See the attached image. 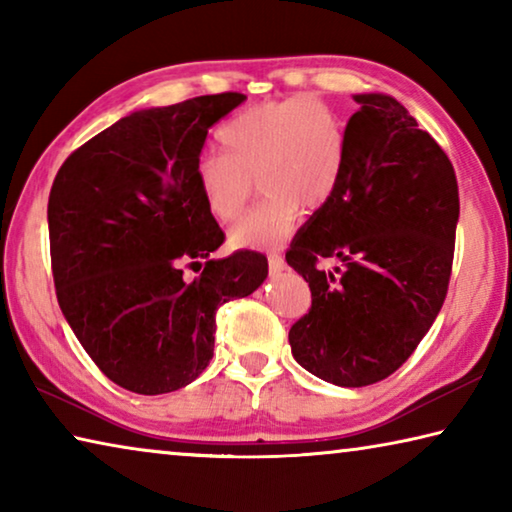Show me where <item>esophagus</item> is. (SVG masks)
Returning <instances> with one entry per match:
<instances>
[{"mask_svg":"<svg viewBox=\"0 0 512 512\" xmlns=\"http://www.w3.org/2000/svg\"><path fill=\"white\" fill-rule=\"evenodd\" d=\"M268 268H271V273H280L284 268V257L280 255V250H271L268 253Z\"/></svg>","mask_w":512,"mask_h":512,"instance_id":"obj_1","label":"esophagus"}]
</instances>
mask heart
Returning <instances> with one entry per match:
<instances>
[{
    "label": "heart",
    "instance_id": "1",
    "mask_svg": "<svg viewBox=\"0 0 512 512\" xmlns=\"http://www.w3.org/2000/svg\"><path fill=\"white\" fill-rule=\"evenodd\" d=\"M223 153L194 167L205 210L232 223L246 212L255 180L266 194L232 230L239 246H275L298 221L300 207L323 210L348 167V124L316 97L268 101L239 112L219 131Z\"/></svg>",
    "mask_w": 512,
    "mask_h": 512
}]
</instances>
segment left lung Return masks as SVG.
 Segmentation results:
<instances>
[{"instance_id": "8db88e82", "label": "left lung", "mask_w": 512, "mask_h": 512, "mask_svg": "<svg viewBox=\"0 0 512 512\" xmlns=\"http://www.w3.org/2000/svg\"><path fill=\"white\" fill-rule=\"evenodd\" d=\"M339 192L287 250L311 307L289 329L311 375L377 384L418 348L452 277L458 183L447 153L386 94H357ZM334 258L332 272L319 266Z\"/></svg>"}]
</instances>
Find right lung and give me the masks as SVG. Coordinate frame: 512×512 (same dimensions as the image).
<instances>
[{"mask_svg":"<svg viewBox=\"0 0 512 512\" xmlns=\"http://www.w3.org/2000/svg\"><path fill=\"white\" fill-rule=\"evenodd\" d=\"M244 99L221 92L133 112L69 153L51 185L58 305L90 359L126 391L192 384L214 354L216 309L266 280L268 259L255 250L210 259L225 235L194 178L207 131ZM192 265L202 275L187 281Z\"/></svg>","mask_w":512,"mask_h":512,"instance_id":"right-lung-1","label":"right lung"}]
</instances>
